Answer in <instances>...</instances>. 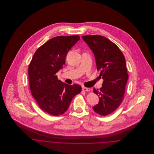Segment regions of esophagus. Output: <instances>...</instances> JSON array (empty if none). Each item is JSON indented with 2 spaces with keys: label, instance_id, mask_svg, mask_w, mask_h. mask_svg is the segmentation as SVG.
I'll list each match as a JSON object with an SVG mask.
<instances>
[{
  "label": "esophagus",
  "instance_id": "1",
  "mask_svg": "<svg viewBox=\"0 0 154 154\" xmlns=\"http://www.w3.org/2000/svg\"><path fill=\"white\" fill-rule=\"evenodd\" d=\"M82 91H86V92H89V91H90V88H87V87H82Z\"/></svg>",
  "mask_w": 154,
  "mask_h": 154
}]
</instances>
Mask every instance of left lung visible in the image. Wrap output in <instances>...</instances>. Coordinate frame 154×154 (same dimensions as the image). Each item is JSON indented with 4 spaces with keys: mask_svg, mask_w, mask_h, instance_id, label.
Instances as JSON below:
<instances>
[{
    "mask_svg": "<svg viewBox=\"0 0 154 154\" xmlns=\"http://www.w3.org/2000/svg\"><path fill=\"white\" fill-rule=\"evenodd\" d=\"M82 38L92 50L97 70L104 79L101 88L93 89L100 100L92 109L105 116L116 110L124 99L129 77L125 58L118 46L105 37L91 35Z\"/></svg>",
    "mask_w": 154,
    "mask_h": 154,
    "instance_id": "8db88e82",
    "label": "left lung"
}]
</instances>
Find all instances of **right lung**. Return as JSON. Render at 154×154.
I'll list each match as a JSON object with an SVG mask.
<instances>
[{
    "mask_svg": "<svg viewBox=\"0 0 154 154\" xmlns=\"http://www.w3.org/2000/svg\"><path fill=\"white\" fill-rule=\"evenodd\" d=\"M79 39V35L50 39L36 50L28 67L32 95L42 110L52 116L63 114L81 92L79 85L63 83L56 75L65 64L67 52Z\"/></svg>",
    "mask_w": 154,
    "mask_h": 154,
    "instance_id": "1",
    "label": "right lung"
}]
</instances>
